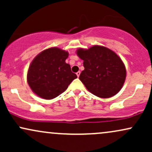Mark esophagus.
<instances>
[{"label":"esophagus","instance_id":"obj_1","mask_svg":"<svg viewBox=\"0 0 152 152\" xmlns=\"http://www.w3.org/2000/svg\"><path fill=\"white\" fill-rule=\"evenodd\" d=\"M80 74H81V72H80V71H78V72L76 73V76H78V78L79 77V76H80Z\"/></svg>","mask_w":152,"mask_h":152}]
</instances>
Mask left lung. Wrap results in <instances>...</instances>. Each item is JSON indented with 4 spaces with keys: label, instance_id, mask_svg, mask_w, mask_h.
<instances>
[{
    "label": "left lung",
    "instance_id": "left-lung-1",
    "mask_svg": "<svg viewBox=\"0 0 152 152\" xmlns=\"http://www.w3.org/2000/svg\"><path fill=\"white\" fill-rule=\"evenodd\" d=\"M77 55L83 61L84 70L79 79L91 94L100 98H110L121 90L126 79L124 64L117 54L108 48L94 46L78 48Z\"/></svg>",
    "mask_w": 152,
    "mask_h": 152
}]
</instances>
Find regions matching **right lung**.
Masks as SVG:
<instances>
[{
	"mask_svg": "<svg viewBox=\"0 0 152 152\" xmlns=\"http://www.w3.org/2000/svg\"><path fill=\"white\" fill-rule=\"evenodd\" d=\"M69 53L58 48H50L36 56L29 66L27 81L36 95L52 99L64 92L77 78L66 63Z\"/></svg>",
	"mask_w": 152,
	"mask_h": 152,
	"instance_id": "right-lung-1",
	"label": "right lung"
}]
</instances>
